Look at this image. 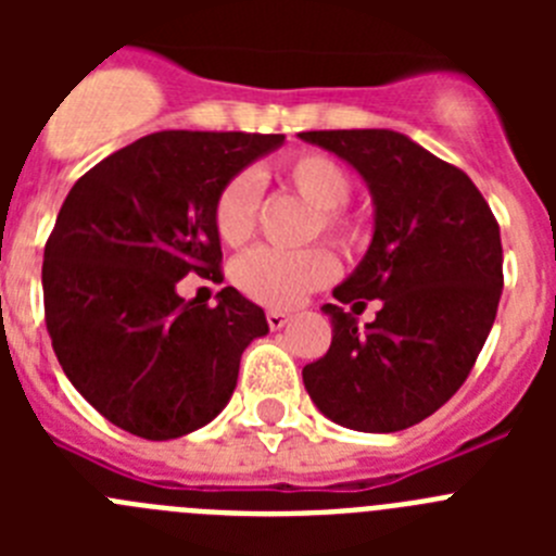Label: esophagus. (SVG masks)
Listing matches in <instances>:
<instances>
[{"label": "esophagus", "mask_w": 556, "mask_h": 556, "mask_svg": "<svg viewBox=\"0 0 556 556\" xmlns=\"http://www.w3.org/2000/svg\"><path fill=\"white\" fill-rule=\"evenodd\" d=\"M289 320H292V314L281 312V308H269V312H267V326L273 328V331H278V328H283Z\"/></svg>", "instance_id": "1"}]
</instances>
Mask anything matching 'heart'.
Here are the masks:
<instances>
[{
  "mask_svg": "<svg viewBox=\"0 0 556 556\" xmlns=\"http://www.w3.org/2000/svg\"><path fill=\"white\" fill-rule=\"evenodd\" d=\"M278 175L289 189L314 205L306 228L308 239L323 233L337 248H356L362 239V225L353 219L345 205L353 191V180L345 166L320 150H298L281 161ZM258 200H262V189L250 169L236 172L219 186L211 219L225 244L236 248L253 236ZM333 273H337V262L331 250L320 244L301 250L255 248L236 262L233 281L248 298L264 306H294L308 292L326 287Z\"/></svg>",
  "mask_w": 556,
  "mask_h": 556,
  "instance_id": "heart-1",
  "label": "heart"
}]
</instances>
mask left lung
Listing matches in <instances>:
<instances>
[{"instance_id":"1","label":"left lung","mask_w":556,"mask_h":556,"mask_svg":"<svg viewBox=\"0 0 556 556\" xmlns=\"http://www.w3.org/2000/svg\"><path fill=\"white\" fill-rule=\"evenodd\" d=\"M367 180L376 233L326 303L331 348L303 367L317 409L356 431H401L465 384L504 289L498 223L473 180L395 130H308ZM367 300L377 320L357 328ZM351 305V309H345Z\"/></svg>"}]
</instances>
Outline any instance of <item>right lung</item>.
I'll list each match as a JSON object with an SVG mask.
<instances>
[{"instance_id":"add662e5","label":"right lung","mask_w":556,"mask_h":556,"mask_svg":"<svg viewBox=\"0 0 556 556\" xmlns=\"http://www.w3.org/2000/svg\"><path fill=\"white\" fill-rule=\"evenodd\" d=\"M281 132L161 130L122 147L63 200L43 248V320L63 372L113 426L175 440L225 409L242 351L269 331L225 287L217 306L178 281L223 283L211 208L219 186Z\"/></svg>"}]
</instances>
